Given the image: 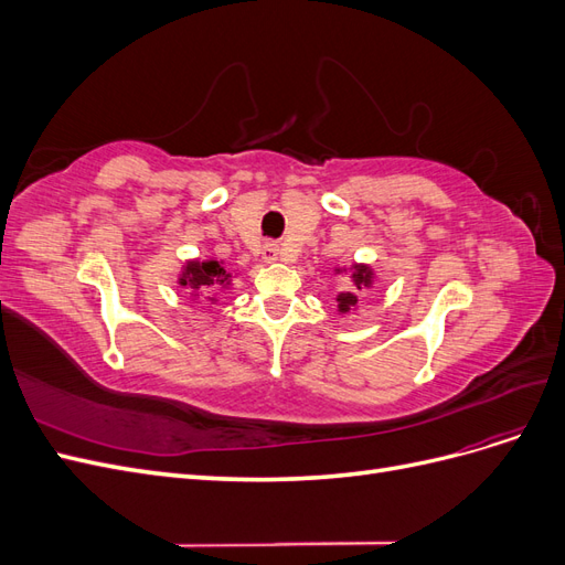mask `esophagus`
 <instances>
[{"instance_id": "34e87169", "label": "esophagus", "mask_w": 565, "mask_h": 565, "mask_svg": "<svg viewBox=\"0 0 565 565\" xmlns=\"http://www.w3.org/2000/svg\"><path fill=\"white\" fill-rule=\"evenodd\" d=\"M262 256H264V262H278V256H280V247L276 245V243H266L264 245V249H262Z\"/></svg>"}]
</instances>
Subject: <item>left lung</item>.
Instances as JSON below:
<instances>
[{
  "mask_svg": "<svg viewBox=\"0 0 565 565\" xmlns=\"http://www.w3.org/2000/svg\"><path fill=\"white\" fill-rule=\"evenodd\" d=\"M341 270H347V268H337V273H341ZM351 278H353L355 289L372 287L374 270L367 264H353L351 266ZM355 303H358L355 292H339L337 295V309H339V313H349L351 309H355Z\"/></svg>",
  "mask_w": 565,
  "mask_h": 565,
  "instance_id": "8db88e82",
  "label": "left lung"
}]
</instances>
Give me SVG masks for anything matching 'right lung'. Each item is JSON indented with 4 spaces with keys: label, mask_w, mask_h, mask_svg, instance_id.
Returning <instances> with one entry per match:
<instances>
[{
    "label": "right lung",
    "mask_w": 565,
    "mask_h": 565,
    "mask_svg": "<svg viewBox=\"0 0 565 565\" xmlns=\"http://www.w3.org/2000/svg\"><path fill=\"white\" fill-rule=\"evenodd\" d=\"M231 278H233L231 273L218 262L193 259V262H185L181 276H179V285L193 289V292H207V289L228 287ZM210 301H216V297H210Z\"/></svg>",
    "instance_id": "add662e5"
}]
</instances>
